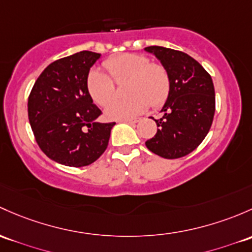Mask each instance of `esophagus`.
<instances>
[{
    "instance_id": "esophagus-1",
    "label": "esophagus",
    "mask_w": 252,
    "mask_h": 252,
    "mask_svg": "<svg viewBox=\"0 0 252 252\" xmlns=\"http://www.w3.org/2000/svg\"><path fill=\"white\" fill-rule=\"evenodd\" d=\"M123 121L126 122V123L134 124V123H137V122L141 121V118H128V119H123Z\"/></svg>"
}]
</instances>
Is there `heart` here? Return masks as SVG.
<instances>
[{
  "mask_svg": "<svg viewBox=\"0 0 252 252\" xmlns=\"http://www.w3.org/2000/svg\"><path fill=\"white\" fill-rule=\"evenodd\" d=\"M114 80L128 79L126 92L131 96L123 100L109 101L114 94V85L109 76L99 68H92L87 75L86 87L95 104L105 106L108 119H128L140 115L147 108L160 107L170 93V76L160 63H151L146 55L126 53L107 59L104 63Z\"/></svg>",
  "mask_w": 252,
  "mask_h": 252,
  "instance_id": "b5f03b06",
  "label": "heart"
}]
</instances>
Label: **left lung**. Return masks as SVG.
I'll return each mask as SVG.
<instances>
[{
  "instance_id": "obj_1",
  "label": "left lung",
  "mask_w": 252,
  "mask_h": 252,
  "mask_svg": "<svg viewBox=\"0 0 252 252\" xmlns=\"http://www.w3.org/2000/svg\"><path fill=\"white\" fill-rule=\"evenodd\" d=\"M155 55L170 76V93L155 119L157 133L147 140L151 152L175 159L194 151L210 130L215 115V89L211 76L197 60L180 50L151 46ZM153 119V118H152Z\"/></svg>"
}]
</instances>
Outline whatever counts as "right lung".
<instances>
[{
  "instance_id": "1",
  "label": "right lung",
  "mask_w": 252,
  "mask_h": 252,
  "mask_svg": "<svg viewBox=\"0 0 252 252\" xmlns=\"http://www.w3.org/2000/svg\"><path fill=\"white\" fill-rule=\"evenodd\" d=\"M101 54L83 50L47 66L28 102L30 126L47 157L66 166L89 165L107 148L116 123H100L101 111L86 87L89 70Z\"/></svg>"
}]
</instances>
